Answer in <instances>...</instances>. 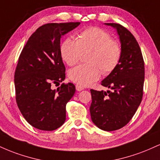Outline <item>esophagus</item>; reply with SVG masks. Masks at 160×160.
Instances as JSON below:
<instances>
[{
    "instance_id": "esophagus-1",
    "label": "esophagus",
    "mask_w": 160,
    "mask_h": 160,
    "mask_svg": "<svg viewBox=\"0 0 160 160\" xmlns=\"http://www.w3.org/2000/svg\"><path fill=\"white\" fill-rule=\"evenodd\" d=\"M84 88L82 87L81 86H79V85H76V89L78 91H82Z\"/></svg>"
}]
</instances>
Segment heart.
Returning <instances> with one entry per match:
<instances>
[{
	"instance_id": "obj_1",
	"label": "heart",
	"mask_w": 160,
	"mask_h": 160,
	"mask_svg": "<svg viewBox=\"0 0 160 160\" xmlns=\"http://www.w3.org/2000/svg\"><path fill=\"white\" fill-rule=\"evenodd\" d=\"M89 52L86 62L71 69L68 78L77 85L88 86L104 75L113 72L120 64L122 49L117 40L104 29L93 27L85 29L78 34L77 40L68 38L60 47L64 62L69 66L76 65L82 53Z\"/></svg>"
}]
</instances>
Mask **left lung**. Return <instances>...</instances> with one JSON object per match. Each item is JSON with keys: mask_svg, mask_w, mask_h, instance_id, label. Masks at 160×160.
Listing matches in <instances>:
<instances>
[{"mask_svg": "<svg viewBox=\"0 0 160 160\" xmlns=\"http://www.w3.org/2000/svg\"><path fill=\"white\" fill-rule=\"evenodd\" d=\"M117 29L122 49L120 62L102 85L111 90L91 89L90 115L101 129H120L132 120L140 105L144 82V62L136 39L127 28L117 23H105Z\"/></svg>", "mask_w": 160, "mask_h": 160, "instance_id": "1", "label": "left lung"}]
</instances>
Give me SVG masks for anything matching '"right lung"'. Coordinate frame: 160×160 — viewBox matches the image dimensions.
Masks as SVG:
<instances>
[{
	"label": "right lung",
	"instance_id": "obj_1",
	"mask_svg": "<svg viewBox=\"0 0 160 160\" xmlns=\"http://www.w3.org/2000/svg\"><path fill=\"white\" fill-rule=\"evenodd\" d=\"M80 22L47 23L32 34L22 50L14 75L16 100L24 118L34 128L52 131L66 120V104L75 92L71 82L61 84L65 67L60 53L62 36Z\"/></svg>",
	"mask_w": 160,
	"mask_h": 160
}]
</instances>
